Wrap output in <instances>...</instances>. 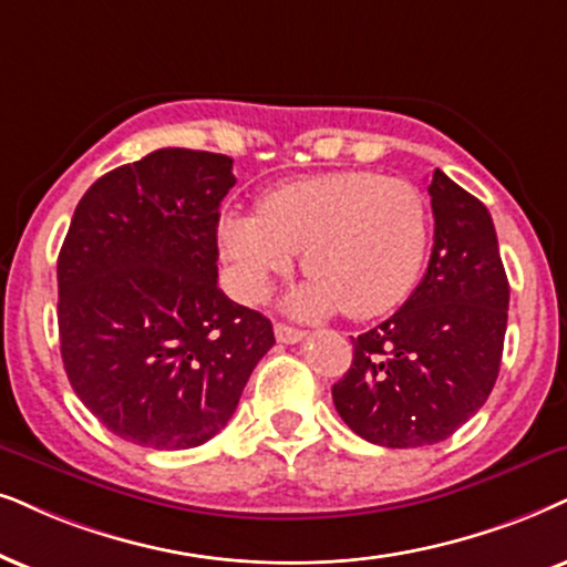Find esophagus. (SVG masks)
<instances>
[{"mask_svg": "<svg viewBox=\"0 0 567 567\" xmlns=\"http://www.w3.org/2000/svg\"><path fill=\"white\" fill-rule=\"evenodd\" d=\"M275 337L279 342H285V346H296V342H300L306 337L303 329L298 327H288V324H275Z\"/></svg>", "mask_w": 567, "mask_h": 567, "instance_id": "obj_1", "label": "esophagus"}]
</instances>
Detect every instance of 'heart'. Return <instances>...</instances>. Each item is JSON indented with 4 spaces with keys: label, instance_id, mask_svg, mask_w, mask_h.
<instances>
[{
    "label": "heart",
    "instance_id": "1",
    "mask_svg": "<svg viewBox=\"0 0 567 567\" xmlns=\"http://www.w3.org/2000/svg\"><path fill=\"white\" fill-rule=\"evenodd\" d=\"M219 246L243 300L267 296L271 277L303 250L311 271L288 308L313 319L346 308L371 319L392 311L424 267L429 209L413 183L367 169L319 172L277 185L259 212H227Z\"/></svg>",
    "mask_w": 567,
    "mask_h": 567
}]
</instances>
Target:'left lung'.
I'll return each instance as SVG.
<instances>
[{"mask_svg":"<svg viewBox=\"0 0 567 567\" xmlns=\"http://www.w3.org/2000/svg\"><path fill=\"white\" fill-rule=\"evenodd\" d=\"M434 246L405 306L353 340L337 413L382 447L447 440L486 403L503 361L511 285L486 206L442 169L429 183Z\"/></svg>","mask_w":567,"mask_h":567,"instance_id":"1","label":"left lung"}]
</instances>
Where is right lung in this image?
<instances>
[{
  "mask_svg": "<svg viewBox=\"0 0 567 567\" xmlns=\"http://www.w3.org/2000/svg\"><path fill=\"white\" fill-rule=\"evenodd\" d=\"M225 154L159 148L85 190L56 259V321L70 384L112 434L198 447L225 429L271 321L217 282Z\"/></svg>",
  "mask_w": 567,
  "mask_h": 567,
  "instance_id": "add662e5",
  "label": "right lung"
}]
</instances>
